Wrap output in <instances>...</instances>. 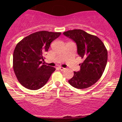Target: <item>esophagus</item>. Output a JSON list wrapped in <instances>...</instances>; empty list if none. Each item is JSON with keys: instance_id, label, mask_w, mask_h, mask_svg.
Here are the masks:
<instances>
[{"instance_id": "obj_1", "label": "esophagus", "mask_w": 122, "mask_h": 122, "mask_svg": "<svg viewBox=\"0 0 122 122\" xmlns=\"http://www.w3.org/2000/svg\"><path fill=\"white\" fill-rule=\"evenodd\" d=\"M59 69L61 70V71H64L65 69H66V68H63V67H61V66H59Z\"/></svg>"}]
</instances>
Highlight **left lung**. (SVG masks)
Returning a JSON list of instances; mask_svg holds the SVG:
<instances>
[{"instance_id":"8db88e82","label":"left lung","mask_w":122,"mask_h":122,"mask_svg":"<svg viewBox=\"0 0 122 122\" xmlns=\"http://www.w3.org/2000/svg\"><path fill=\"white\" fill-rule=\"evenodd\" d=\"M65 36L76 43L77 53L83 59L79 71L68 81L77 89H85L95 84L102 76L108 60V52L102 41L97 36L81 29H74L63 33Z\"/></svg>"}]
</instances>
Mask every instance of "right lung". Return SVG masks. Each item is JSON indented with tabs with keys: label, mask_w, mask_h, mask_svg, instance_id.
Listing matches in <instances>:
<instances>
[{
	"label": "right lung",
	"mask_w": 122,
	"mask_h": 122,
	"mask_svg": "<svg viewBox=\"0 0 122 122\" xmlns=\"http://www.w3.org/2000/svg\"><path fill=\"white\" fill-rule=\"evenodd\" d=\"M61 34L60 32L37 31L16 44L13 53V69L18 81L25 88L38 90L48 81L56 68L44 64L42 61L51 43Z\"/></svg>",
	"instance_id": "obj_1"
}]
</instances>
